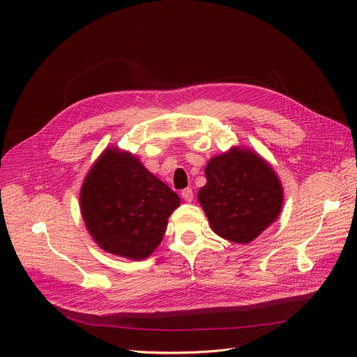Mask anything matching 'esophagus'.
Listing matches in <instances>:
<instances>
[{"mask_svg": "<svg viewBox=\"0 0 357 357\" xmlns=\"http://www.w3.org/2000/svg\"><path fill=\"white\" fill-rule=\"evenodd\" d=\"M181 198L185 199L186 202H192V199H193V192H192V189H190V188L183 189V190H181Z\"/></svg>", "mask_w": 357, "mask_h": 357, "instance_id": "esophagus-1", "label": "esophagus"}]
</instances>
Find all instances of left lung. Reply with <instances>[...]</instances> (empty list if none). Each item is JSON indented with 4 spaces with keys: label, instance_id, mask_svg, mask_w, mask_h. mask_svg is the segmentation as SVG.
Returning <instances> with one entry per match:
<instances>
[{
    "label": "left lung",
    "instance_id": "left-lung-1",
    "mask_svg": "<svg viewBox=\"0 0 357 357\" xmlns=\"http://www.w3.org/2000/svg\"><path fill=\"white\" fill-rule=\"evenodd\" d=\"M198 201L211 229L225 240L247 244L277 220L283 188L274 169L253 150L232 147L210 159Z\"/></svg>",
    "mask_w": 357,
    "mask_h": 357
}]
</instances>
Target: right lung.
<instances>
[{"label": "right lung", "instance_id": "add662e5", "mask_svg": "<svg viewBox=\"0 0 357 357\" xmlns=\"http://www.w3.org/2000/svg\"><path fill=\"white\" fill-rule=\"evenodd\" d=\"M180 198L134 155L107 149L80 190L86 228L102 250L143 261L160 244Z\"/></svg>", "mask_w": 357, "mask_h": 357}]
</instances>
